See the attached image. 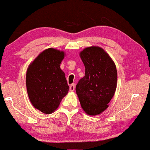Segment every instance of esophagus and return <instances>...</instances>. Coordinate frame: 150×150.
Segmentation results:
<instances>
[{
    "label": "esophagus",
    "mask_w": 150,
    "mask_h": 150,
    "mask_svg": "<svg viewBox=\"0 0 150 150\" xmlns=\"http://www.w3.org/2000/svg\"><path fill=\"white\" fill-rule=\"evenodd\" d=\"M75 89V84L74 83H72L70 85V91H73Z\"/></svg>",
    "instance_id": "1"
}]
</instances>
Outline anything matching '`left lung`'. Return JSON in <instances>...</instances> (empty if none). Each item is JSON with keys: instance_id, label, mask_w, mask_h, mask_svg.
<instances>
[{"instance_id": "left-lung-1", "label": "left lung", "mask_w": 150, "mask_h": 150, "mask_svg": "<svg viewBox=\"0 0 150 150\" xmlns=\"http://www.w3.org/2000/svg\"><path fill=\"white\" fill-rule=\"evenodd\" d=\"M86 68L84 77L76 85V91L87 114H100L108 107L117 87L116 67L103 48L91 46L80 53Z\"/></svg>"}]
</instances>
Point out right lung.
Instances as JSON below:
<instances>
[{"label": "right lung", "mask_w": 150, "mask_h": 150, "mask_svg": "<svg viewBox=\"0 0 150 150\" xmlns=\"http://www.w3.org/2000/svg\"><path fill=\"white\" fill-rule=\"evenodd\" d=\"M64 55L63 51L46 49L27 69L28 96L33 106L44 114L54 112L69 90L65 74L60 68Z\"/></svg>", "instance_id": "add662e5"}]
</instances>
